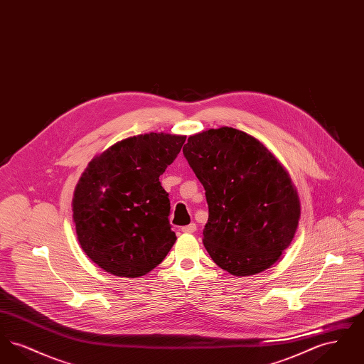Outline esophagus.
<instances>
[{
  "label": "esophagus",
  "mask_w": 364,
  "mask_h": 364,
  "mask_svg": "<svg viewBox=\"0 0 364 364\" xmlns=\"http://www.w3.org/2000/svg\"><path fill=\"white\" fill-rule=\"evenodd\" d=\"M181 230H183V232H186V233H193V232L196 230V224H193V223H192L190 225L183 226V228H181Z\"/></svg>",
  "instance_id": "1"
}]
</instances>
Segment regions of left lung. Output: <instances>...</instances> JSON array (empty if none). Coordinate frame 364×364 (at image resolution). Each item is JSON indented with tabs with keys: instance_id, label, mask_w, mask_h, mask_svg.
I'll list each match as a JSON object with an SVG mask.
<instances>
[{
	"instance_id": "1",
	"label": "left lung",
	"mask_w": 364,
	"mask_h": 364,
	"mask_svg": "<svg viewBox=\"0 0 364 364\" xmlns=\"http://www.w3.org/2000/svg\"><path fill=\"white\" fill-rule=\"evenodd\" d=\"M183 154L206 191L203 244L214 263L240 277L274 264L300 218L297 192L277 158L230 127L192 135Z\"/></svg>"
}]
</instances>
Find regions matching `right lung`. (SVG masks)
Listing matches in <instances>:
<instances>
[{"label":"right lung","mask_w":364,"mask_h":364,"mask_svg":"<svg viewBox=\"0 0 364 364\" xmlns=\"http://www.w3.org/2000/svg\"><path fill=\"white\" fill-rule=\"evenodd\" d=\"M186 136L144 134L117 141L95 156L73 195V221L87 257L119 277H140L156 267L176 242L169 193L159 176Z\"/></svg>","instance_id":"add662e5"}]
</instances>
